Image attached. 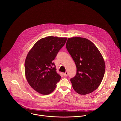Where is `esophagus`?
Listing matches in <instances>:
<instances>
[{"instance_id": "34e87169", "label": "esophagus", "mask_w": 121, "mask_h": 121, "mask_svg": "<svg viewBox=\"0 0 121 121\" xmlns=\"http://www.w3.org/2000/svg\"><path fill=\"white\" fill-rule=\"evenodd\" d=\"M68 74V72H67V71H66V72H65V73H63V75H64V76H66H66H67Z\"/></svg>"}]
</instances>
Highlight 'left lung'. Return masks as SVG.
<instances>
[{
  "instance_id": "1",
  "label": "left lung",
  "mask_w": 121,
  "mask_h": 121,
  "mask_svg": "<svg viewBox=\"0 0 121 121\" xmlns=\"http://www.w3.org/2000/svg\"><path fill=\"white\" fill-rule=\"evenodd\" d=\"M66 48L77 67L76 76L70 79L74 90L80 95L92 93L100 85L105 64L96 46L82 37L69 38Z\"/></svg>"
}]
</instances>
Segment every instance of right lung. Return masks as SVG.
<instances>
[{"mask_svg":"<svg viewBox=\"0 0 121 121\" xmlns=\"http://www.w3.org/2000/svg\"><path fill=\"white\" fill-rule=\"evenodd\" d=\"M67 39L52 36L43 38L29 51L25 63V75L29 85L38 93L51 94L60 79L52 61Z\"/></svg>","mask_w":121,"mask_h":121,"instance_id":"right-lung-1","label":"right lung"}]
</instances>
